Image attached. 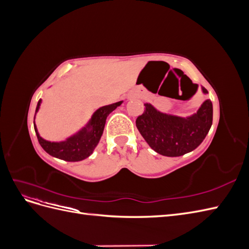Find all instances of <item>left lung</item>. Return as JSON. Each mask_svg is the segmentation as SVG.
Returning a JSON list of instances; mask_svg holds the SVG:
<instances>
[{"label":"left lung","mask_w":249,"mask_h":249,"mask_svg":"<svg viewBox=\"0 0 249 249\" xmlns=\"http://www.w3.org/2000/svg\"><path fill=\"white\" fill-rule=\"evenodd\" d=\"M202 91L208 93L203 87ZM144 106V112L136 119V126L148 145L163 156L179 157L192 152L206 138L212 125L213 105L210 100L186 118L165 114L150 104Z\"/></svg>","instance_id":"1"}]
</instances>
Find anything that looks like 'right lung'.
<instances>
[{"label": "right lung", "mask_w": 249, "mask_h": 249, "mask_svg": "<svg viewBox=\"0 0 249 249\" xmlns=\"http://www.w3.org/2000/svg\"><path fill=\"white\" fill-rule=\"evenodd\" d=\"M40 103L41 100H39L38 104H37L35 114L39 109ZM122 103L123 102H117L97 109L85 127H83L76 135L62 142H50L42 139L34 124L39 144L49 155L58 158V159L70 162H77L86 159L92 154L93 149L102 137L107 116L113 110L120 106Z\"/></svg>", "instance_id": "right-lung-1"}]
</instances>
